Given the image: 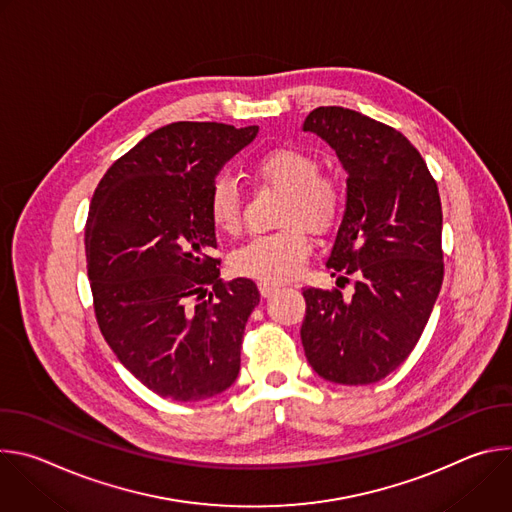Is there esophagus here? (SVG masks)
<instances>
[{
  "label": "esophagus",
  "mask_w": 512,
  "mask_h": 512,
  "mask_svg": "<svg viewBox=\"0 0 512 512\" xmlns=\"http://www.w3.org/2000/svg\"><path fill=\"white\" fill-rule=\"evenodd\" d=\"M275 289H277V285H275V283H263V281L259 283V291H261V296H263V298H269Z\"/></svg>",
  "instance_id": "obj_1"
}]
</instances>
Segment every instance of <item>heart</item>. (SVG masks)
Returning <instances> with one entry per match:
<instances>
[{"label": "heart", "mask_w": 512, "mask_h": 512, "mask_svg": "<svg viewBox=\"0 0 512 512\" xmlns=\"http://www.w3.org/2000/svg\"><path fill=\"white\" fill-rule=\"evenodd\" d=\"M251 170L261 184L285 190L279 208V225L285 229L259 235L239 247L233 255V267L245 277L281 283L296 277L310 255L312 245L304 227L324 235L338 225L344 210V190L336 178L320 172V162L312 154L294 145L267 150L253 162ZM208 212L218 231L239 233L243 196L229 176H218L212 182Z\"/></svg>", "instance_id": "1"}]
</instances>
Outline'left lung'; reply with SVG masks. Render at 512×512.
<instances>
[{
	"mask_svg": "<svg viewBox=\"0 0 512 512\" xmlns=\"http://www.w3.org/2000/svg\"><path fill=\"white\" fill-rule=\"evenodd\" d=\"M304 131L348 172L346 212L326 261L338 286L304 287L302 344L312 369L338 385H371L411 354L444 281L442 200L415 145L395 127L344 107H318Z\"/></svg>",
	"mask_w": 512,
	"mask_h": 512,
	"instance_id": "left-lung-1",
	"label": "left lung"
}]
</instances>
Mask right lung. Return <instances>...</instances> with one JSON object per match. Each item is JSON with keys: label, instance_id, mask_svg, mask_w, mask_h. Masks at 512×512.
I'll use <instances>...</instances> for the list:
<instances>
[{"label": "right lung", "instance_id": "add662e5", "mask_svg": "<svg viewBox=\"0 0 512 512\" xmlns=\"http://www.w3.org/2000/svg\"><path fill=\"white\" fill-rule=\"evenodd\" d=\"M257 135L176 121L143 137L101 178L85 225L99 330L123 367L172 401L229 389L259 289L225 281L208 212L221 166Z\"/></svg>", "mask_w": 512, "mask_h": 512}]
</instances>
